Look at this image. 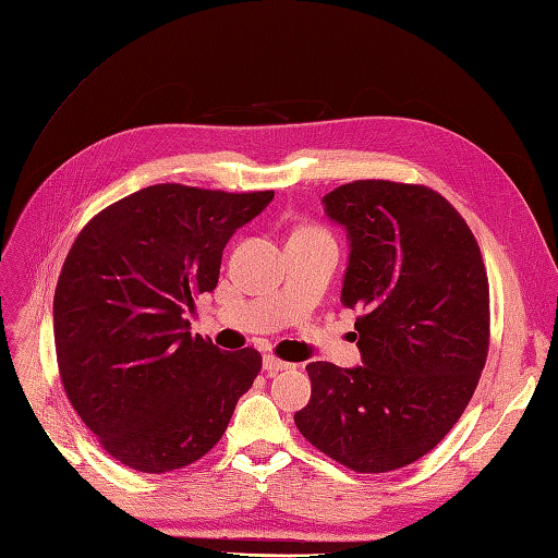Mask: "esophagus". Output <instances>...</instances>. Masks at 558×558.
Here are the masks:
<instances>
[{"instance_id":"34e87169","label":"esophagus","mask_w":558,"mask_h":558,"mask_svg":"<svg viewBox=\"0 0 558 558\" xmlns=\"http://www.w3.org/2000/svg\"><path fill=\"white\" fill-rule=\"evenodd\" d=\"M289 367H291V363L279 361L275 356H263V369H265V373H269V375L281 373V369H289Z\"/></svg>"}]
</instances>
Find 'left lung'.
Wrapping results in <instances>:
<instances>
[{
    "mask_svg": "<svg viewBox=\"0 0 558 558\" xmlns=\"http://www.w3.org/2000/svg\"><path fill=\"white\" fill-rule=\"evenodd\" d=\"M324 209L347 230L342 305L356 318L359 367L307 365L312 398L295 426L337 463L388 472L451 430L488 351V279L480 246L426 185L353 181Z\"/></svg>",
    "mask_w": 558,
    "mask_h": 558,
    "instance_id": "8db88e82",
    "label": "left lung"
}]
</instances>
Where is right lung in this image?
I'll return each instance as SVG.
<instances>
[{"label": "right lung", "instance_id": "right-lung-1", "mask_svg": "<svg viewBox=\"0 0 558 558\" xmlns=\"http://www.w3.org/2000/svg\"><path fill=\"white\" fill-rule=\"evenodd\" d=\"M272 197L148 185L99 211L66 253L53 300L60 379L116 461L158 475L223 437L263 359L191 335L185 314Z\"/></svg>", "mask_w": 558, "mask_h": 558}]
</instances>
